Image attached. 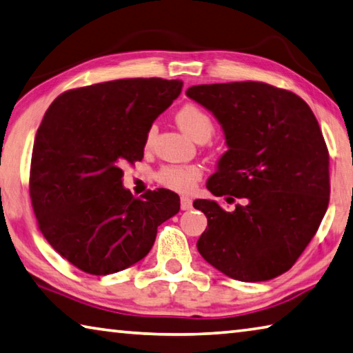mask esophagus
<instances>
[{
  "instance_id": "obj_1",
  "label": "esophagus",
  "mask_w": 353,
  "mask_h": 353,
  "mask_svg": "<svg viewBox=\"0 0 353 353\" xmlns=\"http://www.w3.org/2000/svg\"><path fill=\"white\" fill-rule=\"evenodd\" d=\"M192 208V200L189 196H181V209L183 211H189Z\"/></svg>"
}]
</instances>
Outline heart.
<instances>
[{"instance_id":"1","label":"heart","mask_w":353,"mask_h":353,"mask_svg":"<svg viewBox=\"0 0 353 353\" xmlns=\"http://www.w3.org/2000/svg\"><path fill=\"white\" fill-rule=\"evenodd\" d=\"M175 119L178 127L194 141L200 138L209 139L214 133V122L211 116L194 103H188L178 110ZM153 134V128L148 130L145 144H150ZM200 176L201 170L196 165H164L157 173L158 183L163 184L167 189L176 190V192H189V190H192Z\"/></svg>"}]
</instances>
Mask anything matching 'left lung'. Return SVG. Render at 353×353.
<instances>
[{"mask_svg": "<svg viewBox=\"0 0 353 353\" xmlns=\"http://www.w3.org/2000/svg\"><path fill=\"white\" fill-rule=\"evenodd\" d=\"M186 96L225 134L208 189L245 200L231 212L195 200L208 219L196 248L236 281L274 279L298 261L329 206V152L316 117L294 92L262 82L195 85Z\"/></svg>", "mask_w": 353, "mask_h": 353, "instance_id": "1", "label": "left lung"}]
</instances>
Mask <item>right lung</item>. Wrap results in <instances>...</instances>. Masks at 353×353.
I'll list each match as a JSON object with an SVG mask.
<instances>
[{"instance_id":"obj_1","label":"right lung","mask_w":353,"mask_h":353,"mask_svg":"<svg viewBox=\"0 0 353 353\" xmlns=\"http://www.w3.org/2000/svg\"><path fill=\"white\" fill-rule=\"evenodd\" d=\"M181 80L122 79L66 91L37 130L30 200L49 245L85 273L132 267L152 250L180 196L158 189L133 199L122 167L144 157L154 119L180 96Z\"/></svg>"}]
</instances>
